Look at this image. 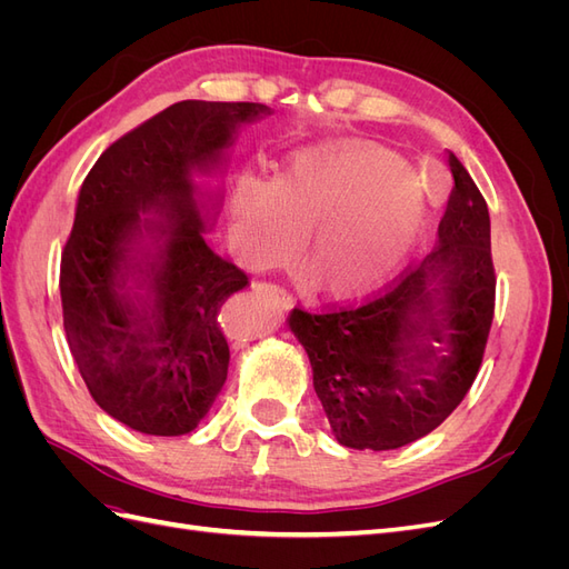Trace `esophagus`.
<instances>
[{
    "label": "esophagus",
    "mask_w": 569,
    "mask_h": 569,
    "mask_svg": "<svg viewBox=\"0 0 569 569\" xmlns=\"http://www.w3.org/2000/svg\"><path fill=\"white\" fill-rule=\"evenodd\" d=\"M253 291H256V295L266 297V299H272L274 303H280L282 308L295 306V297H291L284 287L274 284V282H256Z\"/></svg>",
    "instance_id": "34e87169"
}]
</instances>
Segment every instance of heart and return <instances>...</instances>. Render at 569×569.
I'll return each mask as SVG.
<instances>
[{
    "label": "heart",
    "instance_id": "obj_1",
    "mask_svg": "<svg viewBox=\"0 0 569 569\" xmlns=\"http://www.w3.org/2000/svg\"><path fill=\"white\" fill-rule=\"evenodd\" d=\"M406 178V161L385 147L330 142L299 151L274 182L242 178L230 209L261 253H280L303 230L308 280L353 297L399 263L420 228L422 197Z\"/></svg>",
    "mask_w": 569,
    "mask_h": 569
}]
</instances>
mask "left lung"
<instances>
[{
    "instance_id": "1",
    "label": "left lung",
    "mask_w": 569,
    "mask_h": 569,
    "mask_svg": "<svg viewBox=\"0 0 569 569\" xmlns=\"http://www.w3.org/2000/svg\"><path fill=\"white\" fill-rule=\"evenodd\" d=\"M449 168L453 189L427 261L358 303L289 316L325 416L349 449H401L432 432L485 358L496 306L489 209L451 151Z\"/></svg>"
}]
</instances>
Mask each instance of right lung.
Here are the masks:
<instances>
[{
	"label": "right lung",
	"mask_w": 569,
	"mask_h": 569,
	"mask_svg": "<svg viewBox=\"0 0 569 569\" xmlns=\"http://www.w3.org/2000/svg\"><path fill=\"white\" fill-rule=\"evenodd\" d=\"M263 113L253 101H178L116 140L80 187L61 253L63 330L97 406L137 432H192L228 380L218 318L249 274L206 244L192 176Z\"/></svg>",
	"instance_id": "1"
}]
</instances>
